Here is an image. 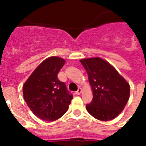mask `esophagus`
I'll return each instance as SVG.
<instances>
[{
    "mask_svg": "<svg viewBox=\"0 0 146 146\" xmlns=\"http://www.w3.org/2000/svg\"><path fill=\"white\" fill-rule=\"evenodd\" d=\"M81 93H82V89H81V88H79L77 91L75 92L76 95H77V96H80Z\"/></svg>",
    "mask_w": 146,
    "mask_h": 146,
    "instance_id": "1",
    "label": "esophagus"
}]
</instances>
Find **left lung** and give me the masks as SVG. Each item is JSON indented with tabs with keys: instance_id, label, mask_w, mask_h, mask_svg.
Instances as JSON below:
<instances>
[{
	"instance_id": "obj_1",
	"label": "left lung",
	"mask_w": 146,
	"mask_h": 146,
	"mask_svg": "<svg viewBox=\"0 0 146 146\" xmlns=\"http://www.w3.org/2000/svg\"><path fill=\"white\" fill-rule=\"evenodd\" d=\"M80 63L86 70L93 98L86 105L92 117L108 121L117 117L129 98V84L111 64L101 57L83 58Z\"/></svg>"
}]
</instances>
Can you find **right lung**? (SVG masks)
<instances>
[{"label":"right lung","mask_w":146,"mask_h":146,"mask_svg":"<svg viewBox=\"0 0 146 146\" xmlns=\"http://www.w3.org/2000/svg\"><path fill=\"white\" fill-rule=\"evenodd\" d=\"M65 64L62 57L52 56L43 60L27 79L23 93L34 114L44 121H54L66 113L73 99L57 74Z\"/></svg>","instance_id":"right-lung-1"}]
</instances>
